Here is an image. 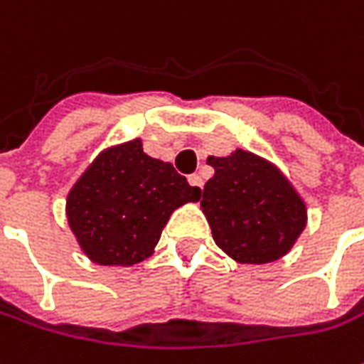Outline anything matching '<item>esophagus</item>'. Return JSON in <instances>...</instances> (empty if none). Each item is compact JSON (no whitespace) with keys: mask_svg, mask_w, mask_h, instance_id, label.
Returning a JSON list of instances; mask_svg holds the SVG:
<instances>
[{"mask_svg":"<svg viewBox=\"0 0 364 364\" xmlns=\"http://www.w3.org/2000/svg\"><path fill=\"white\" fill-rule=\"evenodd\" d=\"M187 181H189V185H191V187H201V185H203V179H201V175H197V173L189 175V177H187Z\"/></svg>","mask_w":364,"mask_h":364,"instance_id":"esophagus-1","label":"esophagus"}]
</instances>
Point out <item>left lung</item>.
<instances>
[{
	"mask_svg": "<svg viewBox=\"0 0 364 364\" xmlns=\"http://www.w3.org/2000/svg\"><path fill=\"white\" fill-rule=\"evenodd\" d=\"M215 169L203 187L201 209L223 254L237 264L284 257L304 232L308 211L290 179L268 159L235 149L207 157Z\"/></svg>",
	"mask_w": 364,
	"mask_h": 364,
	"instance_id": "obj_1",
	"label": "left lung"
}]
</instances>
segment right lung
I'll return each mask as SVG.
<instances>
[{"label": "right lung", "instance_id": "1", "mask_svg": "<svg viewBox=\"0 0 364 364\" xmlns=\"http://www.w3.org/2000/svg\"><path fill=\"white\" fill-rule=\"evenodd\" d=\"M199 197V187L132 139L108 146L88 165L68 191L66 218L90 262L134 266L153 256L171 213Z\"/></svg>", "mask_w": 364, "mask_h": 364}]
</instances>
